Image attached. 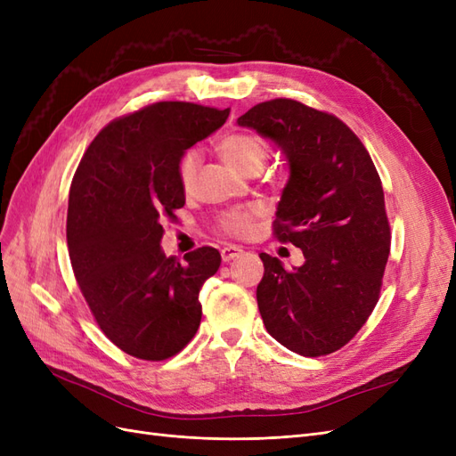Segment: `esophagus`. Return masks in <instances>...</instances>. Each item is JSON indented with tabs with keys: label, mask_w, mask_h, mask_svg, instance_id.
I'll return each mask as SVG.
<instances>
[{
	"label": "esophagus",
	"mask_w": 456,
	"mask_h": 456,
	"mask_svg": "<svg viewBox=\"0 0 456 456\" xmlns=\"http://www.w3.org/2000/svg\"><path fill=\"white\" fill-rule=\"evenodd\" d=\"M241 255H243V249L238 245H226V247H223V249H220V256H223L224 262H230V260L238 258Z\"/></svg>",
	"instance_id": "obj_1"
}]
</instances>
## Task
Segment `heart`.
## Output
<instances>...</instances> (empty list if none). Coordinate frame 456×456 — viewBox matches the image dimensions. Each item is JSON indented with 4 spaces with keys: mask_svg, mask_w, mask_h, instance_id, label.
Wrapping results in <instances>:
<instances>
[{
    "mask_svg": "<svg viewBox=\"0 0 456 456\" xmlns=\"http://www.w3.org/2000/svg\"><path fill=\"white\" fill-rule=\"evenodd\" d=\"M218 151L230 165H233V167L247 175L258 173L262 169V165H265V161L268 159L266 141L256 133H247V131L224 134L223 139L218 141ZM200 161H201V154L196 148L186 150L183 158L178 159V165H176L178 184H181V188L186 191V194L194 188ZM255 215H256V207H243V209L228 211L220 216V230L236 238L249 236L253 232Z\"/></svg>",
    "mask_w": 456,
    "mask_h": 456,
    "instance_id": "heart-1",
    "label": "heart"
}]
</instances>
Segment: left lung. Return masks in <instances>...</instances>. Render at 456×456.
<instances>
[{"mask_svg": "<svg viewBox=\"0 0 456 456\" xmlns=\"http://www.w3.org/2000/svg\"><path fill=\"white\" fill-rule=\"evenodd\" d=\"M238 126L283 151L289 183L273 236L300 247L305 265L287 272L260 253L256 302L268 333L306 357L348 344L375 310L390 255L384 191L367 148L337 116L293 99L253 106Z\"/></svg>", "mask_w": 456, "mask_h": 456, "instance_id": "1", "label": "left lung"}]
</instances>
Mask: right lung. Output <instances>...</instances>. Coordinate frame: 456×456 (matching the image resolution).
<instances>
[{"label": "right lung", "instance_id": "1", "mask_svg": "<svg viewBox=\"0 0 456 456\" xmlns=\"http://www.w3.org/2000/svg\"><path fill=\"white\" fill-rule=\"evenodd\" d=\"M230 108L163 101L110 121L81 158L70 186L66 240L96 325L119 350L163 362L194 338L200 289L216 273L213 247L165 256L163 220L184 207L176 165L224 126Z\"/></svg>", "mask_w": 456, "mask_h": 456}]
</instances>
